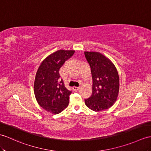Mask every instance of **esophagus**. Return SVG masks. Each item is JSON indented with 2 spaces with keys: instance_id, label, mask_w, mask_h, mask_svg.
<instances>
[{
  "instance_id": "34e87169",
  "label": "esophagus",
  "mask_w": 151,
  "mask_h": 151,
  "mask_svg": "<svg viewBox=\"0 0 151 151\" xmlns=\"http://www.w3.org/2000/svg\"><path fill=\"white\" fill-rule=\"evenodd\" d=\"M78 89H79V87H76V86L73 87V89L75 91H77L78 90Z\"/></svg>"
}]
</instances>
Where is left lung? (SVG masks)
I'll list each match as a JSON object with an SVG mask.
<instances>
[{
    "label": "left lung",
    "instance_id": "left-lung-1",
    "mask_svg": "<svg viewBox=\"0 0 151 151\" xmlns=\"http://www.w3.org/2000/svg\"><path fill=\"white\" fill-rule=\"evenodd\" d=\"M93 78V93L85 99L86 106L94 111L110 108L116 100L119 76L116 68L105 56L98 52H84Z\"/></svg>",
    "mask_w": 151,
    "mask_h": 151
}]
</instances>
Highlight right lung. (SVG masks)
Masks as SVG:
<instances>
[{
	"label": "right lung",
	"instance_id": "1",
	"mask_svg": "<svg viewBox=\"0 0 151 151\" xmlns=\"http://www.w3.org/2000/svg\"><path fill=\"white\" fill-rule=\"evenodd\" d=\"M75 51L58 50L41 63L34 83L35 95L38 104L45 111L58 114L68 107L72 93L60 78V69L71 58Z\"/></svg>",
	"mask_w": 151,
	"mask_h": 151
}]
</instances>
